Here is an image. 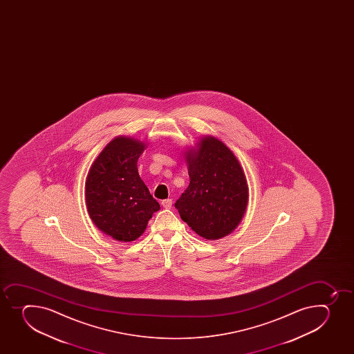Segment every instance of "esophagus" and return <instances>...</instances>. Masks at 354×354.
Listing matches in <instances>:
<instances>
[{
  "instance_id": "obj_1",
  "label": "esophagus",
  "mask_w": 354,
  "mask_h": 354,
  "mask_svg": "<svg viewBox=\"0 0 354 354\" xmlns=\"http://www.w3.org/2000/svg\"><path fill=\"white\" fill-rule=\"evenodd\" d=\"M171 204H173V202H171V198H167V200H164L161 202V205H162L165 209H171Z\"/></svg>"
}]
</instances>
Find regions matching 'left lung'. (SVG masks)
<instances>
[{
    "mask_svg": "<svg viewBox=\"0 0 354 354\" xmlns=\"http://www.w3.org/2000/svg\"><path fill=\"white\" fill-rule=\"evenodd\" d=\"M185 157L190 183L175 207L202 238H224L240 224L248 205L245 171L234 153L216 137L201 138Z\"/></svg>",
    "mask_w": 354,
    "mask_h": 354,
    "instance_id": "left-lung-1",
    "label": "left lung"
}]
</instances>
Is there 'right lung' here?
Segmentation results:
<instances>
[{"instance_id": "obj_1", "label": "right lung", "mask_w": 354, "mask_h": 354, "mask_svg": "<svg viewBox=\"0 0 354 354\" xmlns=\"http://www.w3.org/2000/svg\"><path fill=\"white\" fill-rule=\"evenodd\" d=\"M145 147L133 137H115L95 158L86 176L88 216L100 231L118 241L140 238L160 209L137 169Z\"/></svg>"}]
</instances>
